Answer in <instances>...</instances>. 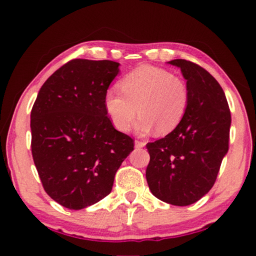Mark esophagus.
Masks as SVG:
<instances>
[{
    "label": "esophagus",
    "instance_id": "1",
    "mask_svg": "<svg viewBox=\"0 0 256 256\" xmlns=\"http://www.w3.org/2000/svg\"><path fill=\"white\" fill-rule=\"evenodd\" d=\"M134 144H136V148H144V146H146V142L136 140V142H134Z\"/></svg>",
    "mask_w": 256,
    "mask_h": 256
}]
</instances>
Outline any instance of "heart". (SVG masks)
<instances>
[{
  "label": "heart",
  "mask_w": 256,
  "mask_h": 256,
  "mask_svg": "<svg viewBox=\"0 0 256 256\" xmlns=\"http://www.w3.org/2000/svg\"><path fill=\"white\" fill-rule=\"evenodd\" d=\"M120 92L108 90L104 105L112 123L126 132L136 116H141L136 128L146 134L156 128L168 134L182 123L190 104L186 82L172 72L152 66H141L120 81Z\"/></svg>",
  "instance_id": "b5f03b06"
}]
</instances>
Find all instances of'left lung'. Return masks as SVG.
Here are the masks:
<instances>
[{
	"label": "left lung",
	"mask_w": 256,
	"mask_h": 256,
	"mask_svg": "<svg viewBox=\"0 0 256 256\" xmlns=\"http://www.w3.org/2000/svg\"><path fill=\"white\" fill-rule=\"evenodd\" d=\"M180 68L190 104L174 131L146 149V182L154 196L172 206H190L209 192L228 152L232 116L226 96L214 76L186 60L168 62Z\"/></svg>",
	"instance_id": "obj_1"
}]
</instances>
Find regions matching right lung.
<instances>
[{
  "instance_id": "1",
  "label": "right lung",
  "mask_w": 256,
  "mask_h": 256,
  "mask_svg": "<svg viewBox=\"0 0 256 256\" xmlns=\"http://www.w3.org/2000/svg\"><path fill=\"white\" fill-rule=\"evenodd\" d=\"M118 66L108 60H72L46 80L32 106L34 166L46 193L68 209L107 196L133 151V138L112 126L104 105Z\"/></svg>"
}]
</instances>
